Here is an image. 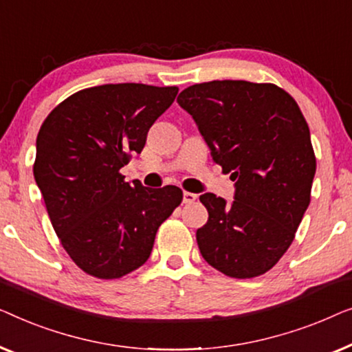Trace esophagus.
I'll list each match as a JSON object with an SVG mask.
<instances>
[{"mask_svg":"<svg viewBox=\"0 0 352 352\" xmlns=\"http://www.w3.org/2000/svg\"><path fill=\"white\" fill-rule=\"evenodd\" d=\"M196 199H197V195H195V192H188V191L183 192V202H185V204H192Z\"/></svg>","mask_w":352,"mask_h":352,"instance_id":"1","label":"esophagus"}]
</instances>
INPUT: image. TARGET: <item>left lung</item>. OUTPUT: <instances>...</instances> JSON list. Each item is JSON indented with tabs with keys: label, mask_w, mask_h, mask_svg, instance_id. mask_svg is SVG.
I'll return each instance as SVG.
<instances>
[{
	"label": "left lung",
	"mask_w": 352,
	"mask_h": 352,
	"mask_svg": "<svg viewBox=\"0 0 352 352\" xmlns=\"http://www.w3.org/2000/svg\"><path fill=\"white\" fill-rule=\"evenodd\" d=\"M214 161L236 180L232 204L206 192L201 255L225 276L250 279L280 260L311 201L316 155L298 103L271 82L209 81L180 92Z\"/></svg>",
	"instance_id": "1"
}]
</instances>
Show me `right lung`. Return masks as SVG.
I'll list each match as a JSON object with an SVG mask.
<instances>
[{
	"instance_id": "obj_1",
	"label": "right lung",
	"mask_w": 352,
	"mask_h": 352,
	"mask_svg": "<svg viewBox=\"0 0 352 352\" xmlns=\"http://www.w3.org/2000/svg\"><path fill=\"white\" fill-rule=\"evenodd\" d=\"M177 92L135 82L82 89L39 129L34 180L62 247L89 276L120 279L140 268L157 228L180 206L178 186L151 190L120 172Z\"/></svg>"
}]
</instances>
